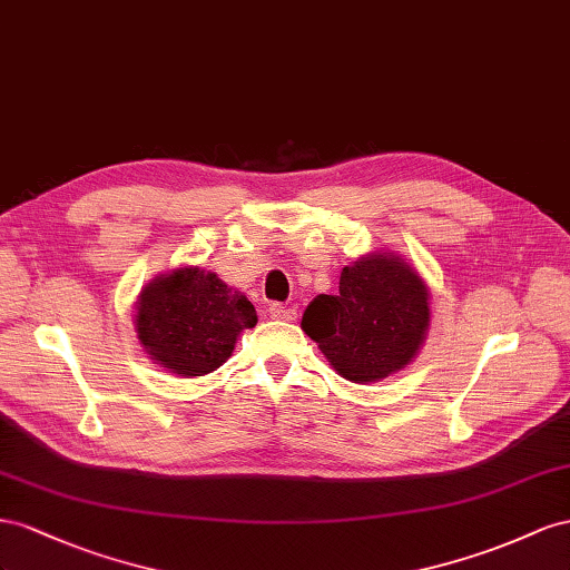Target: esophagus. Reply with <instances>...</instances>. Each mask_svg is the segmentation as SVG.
I'll return each mask as SVG.
<instances>
[{"label":"esophagus","instance_id":"obj_1","mask_svg":"<svg viewBox=\"0 0 570 570\" xmlns=\"http://www.w3.org/2000/svg\"><path fill=\"white\" fill-rule=\"evenodd\" d=\"M269 317L279 320V322H291V320H296V311H294V307H284L279 303H274L269 307Z\"/></svg>","mask_w":570,"mask_h":570}]
</instances>
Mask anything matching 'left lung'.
I'll return each mask as SVG.
<instances>
[{
  "mask_svg": "<svg viewBox=\"0 0 570 570\" xmlns=\"http://www.w3.org/2000/svg\"><path fill=\"white\" fill-rule=\"evenodd\" d=\"M430 317L420 272L394 250H375L341 269L338 294H320L307 305L301 330L341 377L372 384L415 361Z\"/></svg>",
  "mask_w": 570,
  "mask_h": 570,
  "instance_id": "1",
  "label": "left lung"
}]
</instances>
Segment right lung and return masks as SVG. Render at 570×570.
<instances>
[{"label":"right lung","mask_w":570,"mask_h":570,"mask_svg":"<svg viewBox=\"0 0 570 570\" xmlns=\"http://www.w3.org/2000/svg\"><path fill=\"white\" fill-rule=\"evenodd\" d=\"M257 315L246 294L195 265L157 274L136 301L134 327L150 361L178 377H203L229 361Z\"/></svg>","instance_id":"right-lung-1"}]
</instances>
